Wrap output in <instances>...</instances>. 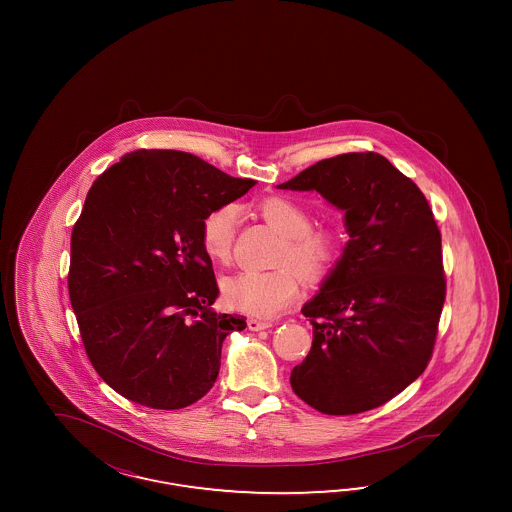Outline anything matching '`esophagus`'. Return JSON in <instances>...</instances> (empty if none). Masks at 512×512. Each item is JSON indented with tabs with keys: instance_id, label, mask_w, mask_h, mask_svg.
Instances as JSON below:
<instances>
[{
	"instance_id": "34e87169",
	"label": "esophagus",
	"mask_w": 512,
	"mask_h": 512,
	"mask_svg": "<svg viewBox=\"0 0 512 512\" xmlns=\"http://www.w3.org/2000/svg\"><path fill=\"white\" fill-rule=\"evenodd\" d=\"M272 323L270 321H261V319H255V317H251L248 319V328L249 330H253V332H259V330H266V328H270Z\"/></svg>"
}]
</instances>
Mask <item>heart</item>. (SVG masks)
Returning <instances> with one entry per match:
<instances>
[{
    "label": "heart",
    "mask_w": 512,
    "mask_h": 512,
    "mask_svg": "<svg viewBox=\"0 0 512 512\" xmlns=\"http://www.w3.org/2000/svg\"><path fill=\"white\" fill-rule=\"evenodd\" d=\"M259 210L283 234L276 259L281 266L270 272L244 268L229 274L221 279V295L231 310L274 317L295 302L300 291L298 274L308 283H319L338 268L345 238L332 225L311 227L310 210L289 197H266ZM238 219L234 204H223L204 217L201 244L212 261L225 263L231 257Z\"/></svg>",
    "instance_id": "b5f03b06"
}]
</instances>
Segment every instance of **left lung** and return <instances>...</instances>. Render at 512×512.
Returning a JSON list of instances; mask_svg holds the SVG:
<instances>
[{
    "label": "left lung",
    "mask_w": 512,
    "mask_h": 512,
    "mask_svg": "<svg viewBox=\"0 0 512 512\" xmlns=\"http://www.w3.org/2000/svg\"><path fill=\"white\" fill-rule=\"evenodd\" d=\"M278 187L315 189L345 212L349 233L338 268L302 308L313 343L291 387L325 415L375 409L411 385L434 353L447 279L432 208L375 152L323 159Z\"/></svg>",
    "instance_id": "left-lung-1"
}]
</instances>
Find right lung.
Here are the masks:
<instances>
[{"label":"right lung","mask_w":512,"mask_h":512,"mask_svg":"<svg viewBox=\"0 0 512 512\" xmlns=\"http://www.w3.org/2000/svg\"><path fill=\"white\" fill-rule=\"evenodd\" d=\"M255 180L178 150H135L90 187L71 234L69 298L99 377L131 402L182 409L214 387L221 343L246 317L216 313L204 217Z\"/></svg>","instance_id":"right-lung-1"}]
</instances>
